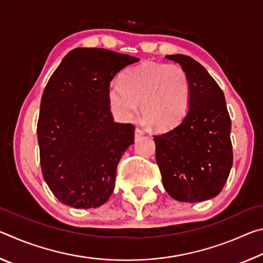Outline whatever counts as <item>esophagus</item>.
I'll use <instances>...</instances> for the list:
<instances>
[{
	"label": "esophagus",
	"mask_w": 263,
	"mask_h": 263,
	"mask_svg": "<svg viewBox=\"0 0 263 263\" xmlns=\"http://www.w3.org/2000/svg\"><path fill=\"white\" fill-rule=\"evenodd\" d=\"M144 135H145V131H144V130H141L140 127H137V128H136V131H135V138H136V139H138V138L142 137Z\"/></svg>",
	"instance_id": "obj_1"
}]
</instances>
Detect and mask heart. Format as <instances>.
I'll list each match as a JSON object with an SVG mask.
<instances>
[{"label": "heart", "mask_w": 263, "mask_h": 263, "mask_svg": "<svg viewBox=\"0 0 263 263\" xmlns=\"http://www.w3.org/2000/svg\"><path fill=\"white\" fill-rule=\"evenodd\" d=\"M110 109L118 121L125 122L140 112L159 131H168L183 121L189 109L190 82L177 65L146 62L123 73L108 90Z\"/></svg>", "instance_id": "1"}]
</instances>
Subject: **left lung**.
Segmentation results:
<instances>
[{"label":"left lung","instance_id":"1","mask_svg":"<svg viewBox=\"0 0 263 263\" xmlns=\"http://www.w3.org/2000/svg\"><path fill=\"white\" fill-rule=\"evenodd\" d=\"M166 58L179 62L188 75L190 102L179 125L154 136L162 184L176 201H206L220 193L233 163L225 96L206 69L193 58L183 54Z\"/></svg>","mask_w":263,"mask_h":263}]
</instances>
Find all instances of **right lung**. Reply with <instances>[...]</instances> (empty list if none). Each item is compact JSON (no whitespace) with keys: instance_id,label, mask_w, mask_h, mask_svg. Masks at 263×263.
Instances as JSON below:
<instances>
[{"instance_id":"1","label":"right lung","mask_w":263,"mask_h":263,"mask_svg":"<svg viewBox=\"0 0 263 263\" xmlns=\"http://www.w3.org/2000/svg\"><path fill=\"white\" fill-rule=\"evenodd\" d=\"M138 61L104 48H74L44 89L37 124L42 173L66 205L97 208L112 194L135 126L114 121L108 90L119 70Z\"/></svg>"}]
</instances>
